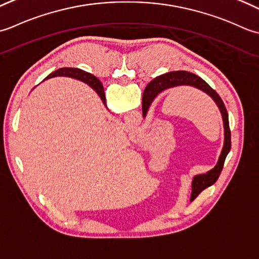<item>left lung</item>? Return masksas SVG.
<instances>
[{
  "label": "left lung",
  "mask_w": 259,
  "mask_h": 259,
  "mask_svg": "<svg viewBox=\"0 0 259 259\" xmlns=\"http://www.w3.org/2000/svg\"><path fill=\"white\" fill-rule=\"evenodd\" d=\"M181 85L193 86L200 89V91L204 92L205 94H208L209 96L214 100V103L218 105L221 115H223L224 127H225V144H224V149H223V152H221V155L219 157L217 165H215V167L212 168L211 171L207 172L205 174H200V176L194 177L193 179L191 198L194 199L197 198L204 189L212 186V184L218 180L220 173L223 171L226 157L228 155V153L231 149V135H230V128H229L228 113H227V109L223 99L219 97V95L215 93L202 78L194 75L192 72L184 71V70L171 71V72L164 73V75L153 79L149 85L146 86L145 91L143 93V98H142V110H143V116H145L147 109H149L150 105L152 103V100L154 99L161 92L165 91L167 88L181 86Z\"/></svg>",
  "instance_id": "1"
}]
</instances>
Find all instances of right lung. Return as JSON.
<instances>
[{
  "label": "right lung",
  "mask_w": 259,
  "mask_h": 259,
  "mask_svg": "<svg viewBox=\"0 0 259 259\" xmlns=\"http://www.w3.org/2000/svg\"><path fill=\"white\" fill-rule=\"evenodd\" d=\"M57 76H67V77L79 79V80H81V81H85L86 83H88L89 86L96 91V93L99 95V97L102 98L103 103L106 105V98H105V92H104V87L102 85V82L99 81V79L91 75V73H88L81 69H78V68H67L66 67V68H60V69H58L52 73H50V75L46 79L51 78V77H57Z\"/></svg>",
  "instance_id": "add662e5"
}]
</instances>
